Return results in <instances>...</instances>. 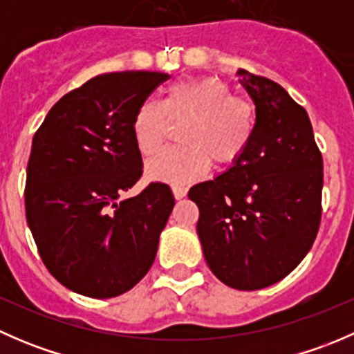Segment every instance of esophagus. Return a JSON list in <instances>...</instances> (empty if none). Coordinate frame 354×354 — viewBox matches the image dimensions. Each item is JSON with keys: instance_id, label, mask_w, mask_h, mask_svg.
I'll return each instance as SVG.
<instances>
[{"instance_id": "obj_1", "label": "esophagus", "mask_w": 354, "mask_h": 354, "mask_svg": "<svg viewBox=\"0 0 354 354\" xmlns=\"http://www.w3.org/2000/svg\"><path fill=\"white\" fill-rule=\"evenodd\" d=\"M187 192H188V188L187 187H183V185H173V195H174V198H183L185 195H187Z\"/></svg>"}]
</instances>
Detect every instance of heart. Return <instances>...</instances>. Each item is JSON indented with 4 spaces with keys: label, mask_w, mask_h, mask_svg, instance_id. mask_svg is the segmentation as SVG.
Returning a JSON list of instances; mask_svg holds the SVG:
<instances>
[{
    "label": "heart",
    "mask_w": 354,
    "mask_h": 354,
    "mask_svg": "<svg viewBox=\"0 0 354 354\" xmlns=\"http://www.w3.org/2000/svg\"><path fill=\"white\" fill-rule=\"evenodd\" d=\"M187 118L180 128L181 145L159 152L147 162V174L173 185L190 183L209 167L231 164L248 147L255 130V111L243 97L234 95L226 82L216 77L180 80L167 87L162 104L144 101L131 121L138 151L152 156L159 151L167 131V120Z\"/></svg>",
    "instance_id": "1"
}]
</instances>
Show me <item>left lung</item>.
<instances>
[{"instance_id":"left-lung-1","label":"left lung","mask_w":354,"mask_h":354,"mask_svg":"<svg viewBox=\"0 0 354 354\" xmlns=\"http://www.w3.org/2000/svg\"><path fill=\"white\" fill-rule=\"evenodd\" d=\"M255 130L230 169L195 185L197 233L214 276L255 291L279 283L312 248L322 216V154L306 111L276 82L238 70Z\"/></svg>"}]
</instances>
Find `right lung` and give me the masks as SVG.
<instances>
[{
    "instance_id": "obj_1",
    "label": "right lung",
    "mask_w": 354,
    "mask_h": 354,
    "mask_svg": "<svg viewBox=\"0 0 354 354\" xmlns=\"http://www.w3.org/2000/svg\"><path fill=\"white\" fill-rule=\"evenodd\" d=\"M167 73L116 71L63 95L32 140L25 214L39 255L63 286L114 298L152 267L174 207L171 188L151 183L121 198L142 176L131 133L138 106Z\"/></svg>"
}]
</instances>
